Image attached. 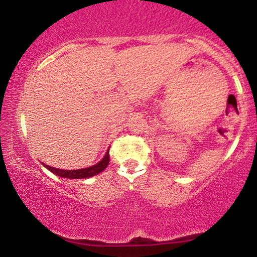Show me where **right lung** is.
Returning <instances> with one entry per match:
<instances>
[{
	"label": "right lung",
	"mask_w": 257,
	"mask_h": 257,
	"mask_svg": "<svg viewBox=\"0 0 257 257\" xmlns=\"http://www.w3.org/2000/svg\"><path fill=\"white\" fill-rule=\"evenodd\" d=\"M109 164V150L105 153L104 158L100 160L98 164L93 165V167L89 168H84V169H78V170H63V169H57V168H52L48 167V165L43 164L46 168L52 172L53 174L58 175V177L62 178H67V179H85V178H90V177H94V175L99 174L100 172L105 169Z\"/></svg>",
	"instance_id": "right-lung-1"
}]
</instances>
